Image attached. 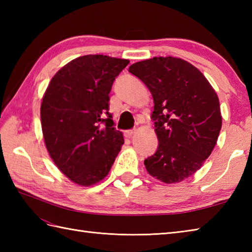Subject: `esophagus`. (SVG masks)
Listing matches in <instances>:
<instances>
[{"instance_id": "obj_1", "label": "esophagus", "mask_w": 252, "mask_h": 252, "mask_svg": "<svg viewBox=\"0 0 252 252\" xmlns=\"http://www.w3.org/2000/svg\"><path fill=\"white\" fill-rule=\"evenodd\" d=\"M134 132H135V129L126 130V131L125 132V136H126V137H131L133 134H134Z\"/></svg>"}]
</instances>
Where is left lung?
I'll return each instance as SVG.
<instances>
[{
  "label": "left lung",
  "instance_id": "obj_1",
  "mask_svg": "<svg viewBox=\"0 0 252 252\" xmlns=\"http://www.w3.org/2000/svg\"><path fill=\"white\" fill-rule=\"evenodd\" d=\"M129 71L145 83L155 104L158 148L144 161L147 172L167 184L187 179L210 156L221 131L216 91L195 66L176 57L138 62Z\"/></svg>",
  "mask_w": 252,
  "mask_h": 252
}]
</instances>
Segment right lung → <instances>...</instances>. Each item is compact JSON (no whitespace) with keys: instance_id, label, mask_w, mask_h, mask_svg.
Returning a JSON list of instances; mask_svg holds the SVG:
<instances>
[{"instance_id":"obj_1","label":"right lung","mask_w":252,"mask_h":252,"mask_svg":"<svg viewBox=\"0 0 252 252\" xmlns=\"http://www.w3.org/2000/svg\"><path fill=\"white\" fill-rule=\"evenodd\" d=\"M129 63L106 55L78 57L57 71L45 91L41 123L46 148L79 185L103 180L125 143L108 101L112 83Z\"/></svg>"}]
</instances>
